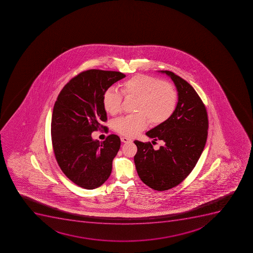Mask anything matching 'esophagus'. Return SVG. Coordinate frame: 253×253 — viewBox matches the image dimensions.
I'll return each mask as SVG.
<instances>
[{"label":"esophagus","mask_w":253,"mask_h":253,"mask_svg":"<svg viewBox=\"0 0 253 253\" xmlns=\"http://www.w3.org/2000/svg\"><path fill=\"white\" fill-rule=\"evenodd\" d=\"M121 141L123 143H130V142H132L131 139L126 138V137H122Z\"/></svg>","instance_id":"1"}]
</instances>
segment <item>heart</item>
I'll use <instances>...</instances> for the list:
<instances>
[{"mask_svg":"<svg viewBox=\"0 0 253 253\" xmlns=\"http://www.w3.org/2000/svg\"><path fill=\"white\" fill-rule=\"evenodd\" d=\"M120 92L109 88L103 96V106L108 114L115 116L122 110L123 95L136 100V115L122 118L115 123L119 134L131 137L150 125H161L172 115L177 103V92L171 84L161 82L155 77L136 75L120 84Z\"/></svg>","mask_w":253,"mask_h":253,"instance_id":"heart-1","label":"heart"}]
</instances>
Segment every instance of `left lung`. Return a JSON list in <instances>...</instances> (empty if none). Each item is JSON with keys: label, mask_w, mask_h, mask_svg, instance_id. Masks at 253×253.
<instances>
[{"label": "left lung", "mask_w": 253, "mask_h": 253, "mask_svg": "<svg viewBox=\"0 0 253 253\" xmlns=\"http://www.w3.org/2000/svg\"><path fill=\"white\" fill-rule=\"evenodd\" d=\"M171 78L177 91L173 114L146 135L164 142L158 150L151 143L135 140L134 157L141 180L157 191H165L182 182L200 158L208 134V118L204 104L193 87L170 71H159Z\"/></svg>", "instance_id": "1"}]
</instances>
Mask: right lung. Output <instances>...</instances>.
<instances>
[{"label":"right lung","instance_id":"obj_1","mask_svg":"<svg viewBox=\"0 0 253 253\" xmlns=\"http://www.w3.org/2000/svg\"><path fill=\"white\" fill-rule=\"evenodd\" d=\"M126 76L115 71L91 69L70 80L58 95L51 117V139L55 159L69 180L84 189L106 182L121 140L110 134L100 143L94 130L106 129L104 93Z\"/></svg>","mask_w":253,"mask_h":253}]
</instances>
